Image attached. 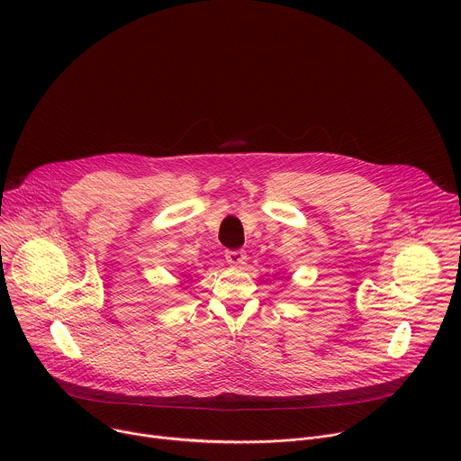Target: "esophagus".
Returning <instances> with one entry per match:
<instances>
[{"instance_id": "1", "label": "esophagus", "mask_w": 461, "mask_h": 461, "mask_svg": "<svg viewBox=\"0 0 461 461\" xmlns=\"http://www.w3.org/2000/svg\"><path fill=\"white\" fill-rule=\"evenodd\" d=\"M226 260H228V265H231V267H242L246 262V253L242 249L226 251Z\"/></svg>"}]
</instances>
